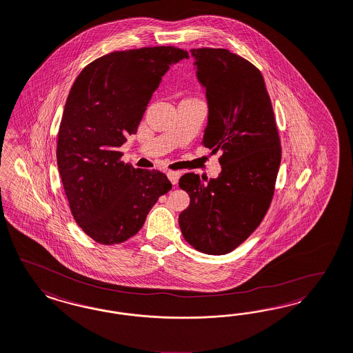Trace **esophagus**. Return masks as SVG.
Segmentation results:
<instances>
[{
    "instance_id": "1",
    "label": "esophagus",
    "mask_w": 353,
    "mask_h": 353,
    "mask_svg": "<svg viewBox=\"0 0 353 353\" xmlns=\"http://www.w3.org/2000/svg\"><path fill=\"white\" fill-rule=\"evenodd\" d=\"M167 176H168L170 183H173V185H177V183H179V179H180V172L170 170V172L167 173Z\"/></svg>"
}]
</instances>
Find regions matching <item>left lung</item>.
<instances>
[{
  "mask_svg": "<svg viewBox=\"0 0 353 353\" xmlns=\"http://www.w3.org/2000/svg\"><path fill=\"white\" fill-rule=\"evenodd\" d=\"M206 88L202 145L221 151L218 179L185 173L190 205L179 216L183 239L211 256L231 253L258 228L271 205L281 160L279 132L263 77L224 48L192 49Z\"/></svg>",
  "mask_w": 353,
  "mask_h": 353,
  "instance_id": "left-lung-1",
  "label": "left lung"
}]
</instances>
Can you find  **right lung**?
<instances>
[{"mask_svg":"<svg viewBox=\"0 0 353 353\" xmlns=\"http://www.w3.org/2000/svg\"><path fill=\"white\" fill-rule=\"evenodd\" d=\"M188 57L173 46L116 50L77 77L59 129L57 165L74 220L94 241L133 237L172 189L164 173L122 161L119 147L137 133L163 75Z\"/></svg>","mask_w":353,"mask_h":353,"instance_id":"obj_1","label":"right lung"}]
</instances>
